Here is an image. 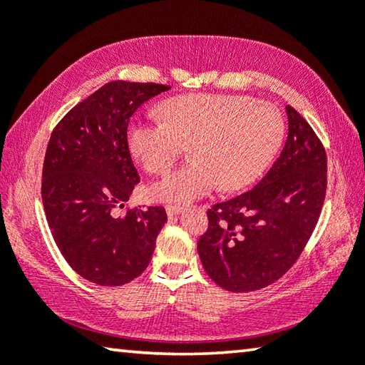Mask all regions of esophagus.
I'll use <instances>...</instances> for the list:
<instances>
[{
  "mask_svg": "<svg viewBox=\"0 0 365 365\" xmlns=\"http://www.w3.org/2000/svg\"><path fill=\"white\" fill-rule=\"evenodd\" d=\"M182 206H177V205H168L165 206V212H168V215H177L182 212Z\"/></svg>",
  "mask_w": 365,
  "mask_h": 365,
  "instance_id": "obj_1",
  "label": "esophagus"
}]
</instances>
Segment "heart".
<instances>
[{
	"label": "heart",
	"instance_id": "heart-1",
	"mask_svg": "<svg viewBox=\"0 0 365 365\" xmlns=\"http://www.w3.org/2000/svg\"><path fill=\"white\" fill-rule=\"evenodd\" d=\"M159 114L163 119L133 123L128 148L148 174L163 175L191 146L193 163L150 190L165 202L248 187L269 168L285 133L280 110L250 96L183 95L164 101Z\"/></svg>",
	"mask_w": 365,
	"mask_h": 365
}]
</instances>
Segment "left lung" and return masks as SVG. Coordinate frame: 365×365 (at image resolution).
Returning a JSON list of instances; mask_svg holds the SVG:
<instances>
[{"mask_svg": "<svg viewBox=\"0 0 365 365\" xmlns=\"http://www.w3.org/2000/svg\"><path fill=\"white\" fill-rule=\"evenodd\" d=\"M287 143L262 180L207 209L197 252L207 275L227 292H256L285 275L322 211L325 148L298 110L287 106Z\"/></svg>", "mask_w": 365, "mask_h": 365, "instance_id": "obj_1", "label": "left lung"}]
</instances>
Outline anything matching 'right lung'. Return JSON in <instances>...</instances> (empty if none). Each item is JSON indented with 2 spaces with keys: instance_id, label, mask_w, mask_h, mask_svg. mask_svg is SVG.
<instances>
[{
  "instance_id": "right-lung-1",
  "label": "right lung",
  "mask_w": 365,
  "mask_h": 365,
  "mask_svg": "<svg viewBox=\"0 0 365 365\" xmlns=\"http://www.w3.org/2000/svg\"><path fill=\"white\" fill-rule=\"evenodd\" d=\"M160 83L115 80L80 101L54 127L43 163L41 200L49 230L67 264L103 287L132 282L151 261L168 222L163 206L127 207L138 172L127 128ZM117 208H125L117 216Z\"/></svg>"
}]
</instances>
